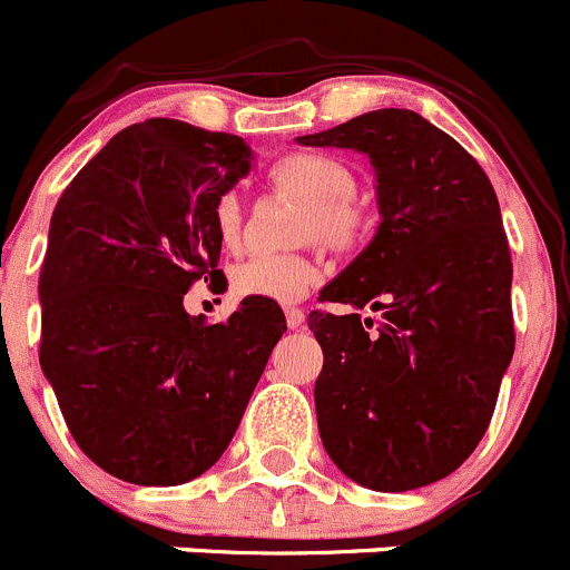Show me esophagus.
Here are the masks:
<instances>
[{
    "label": "esophagus",
    "mask_w": 570,
    "mask_h": 570,
    "mask_svg": "<svg viewBox=\"0 0 570 570\" xmlns=\"http://www.w3.org/2000/svg\"><path fill=\"white\" fill-rule=\"evenodd\" d=\"M285 321L291 330H302L304 326V309L298 307H285Z\"/></svg>",
    "instance_id": "1"
}]
</instances>
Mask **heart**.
<instances>
[{
	"instance_id": "b5f03b06",
	"label": "heart",
	"mask_w": 570,
	"mask_h": 570,
	"mask_svg": "<svg viewBox=\"0 0 570 570\" xmlns=\"http://www.w3.org/2000/svg\"><path fill=\"white\" fill-rule=\"evenodd\" d=\"M274 188L304 205L296 240H318L326 249H352L365 229V216L352 199L354 177L341 160L324 155H287L272 168ZM213 233L224 249H235L244 235V207L235 194H224L213 207ZM321 277L318 261L304 252L261 255L229 272V291L238 298H268L291 304L304 298Z\"/></svg>"
}]
</instances>
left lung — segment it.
<instances>
[{"label": "left lung", "instance_id": "1", "mask_svg": "<svg viewBox=\"0 0 570 570\" xmlns=\"http://www.w3.org/2000/svg\"><path fill=\"white\" fill-rule=\"evenodd\" d=\"M296 140L368 157L380 207L371 244L321 291L354 313L307 318L324 352L321 443L363 488H424L482 441L515 348L499 199L474 157L413 110H371ZM363 306L381 318L360 320Z\"/></svg>", "mask_w": 570, "mask_h": 570}]
</instances>
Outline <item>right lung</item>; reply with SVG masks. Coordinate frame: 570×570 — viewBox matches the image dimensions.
Returning <instances> with one entry per match:
<instances>
[{
  "label": "right lung",
  "instance_id": "right-lung-1",
  "mask_svg": "<svg viewBox=\"0 0 570 570\" xmlns=\"http://www.w3.org/2000/svg\"><path fill=\"white\" fill-rule=\"evenodd\" d=\"M252 160L238 135L149 118L112 135L52 213L41 368L77 446L124 482L168 488L216 465L287 330L268 298L224 324L183 307L222 277L213 207Z\"/></svg>",
  "mask_w": 570,
  "mask_h": 570
}]
</instances>
